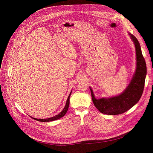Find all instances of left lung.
<instances>
[{
	"instance_id": "obj_1",
	"label": "left lung",
	"mask_w": 153,
	"mask_h": 153,
	"mask_svg": "<svg viewBox=\"0 0 153 153\" xmlns=\"http://www.w3.org/2000/svg\"><path fill=\"white\" fill-rule=\"evenodd\" d=\"M129 35L135 45L136 69L131 82L124 92L111 98L96 99L92 89L90 87L93 102L97 108L102 113L108 115L123 113L137 104L142 97L146 75V63L138 40L133 34L129 33Z\"/></svg>"
}]
</instances>
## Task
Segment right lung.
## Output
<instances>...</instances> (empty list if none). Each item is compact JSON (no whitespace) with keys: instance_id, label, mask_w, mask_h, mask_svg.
Returning <instances> with one entry per match:
<instances>
[{"instance_id":"1","label":"right lung","mask_w":153,"mask_h":153,"mask_svg":"<svg viewBox=\"0 0 153 153\" xmlns=\"http://www.w3.org/2000/svg\"><path fill=\"white\" fill-rule=\"evenodd\" d=\"M71 93L72 91L71 92V94H69L68 98V100H67V101H66V105L65 107V108H63V110L62 111V112H60L58 114L53 116V117H49V118H48V119H36V118H34L33 117L34 119L36 120H38V121H40V122H50V121H53V120H57L61 117H62L63 116H64L66 113H67L68 111V108H69V99H70V97H71Z\"/></svg>"}]
</instances>
